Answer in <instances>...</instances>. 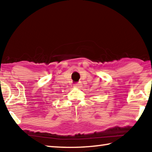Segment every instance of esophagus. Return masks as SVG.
I'll use <instances>...</instances> for the list:
<instances>
[{
  "mask_svg": "<svg viewBox=\"0 0 152 152\" xmlns=\"http://www.w3.org/2000/svg\"><path fill=\"white\" fill-rule=\"evenodd\" d=\"M74 87H76V88H80V87L82 86V84H81V82H77V83L74 84Z\"/></svg>",
  "mask_w": 152,
  "mask_h": 152,
  "instance_id": "obj_1",
  "label": "esophagus"
}]
</instances>
